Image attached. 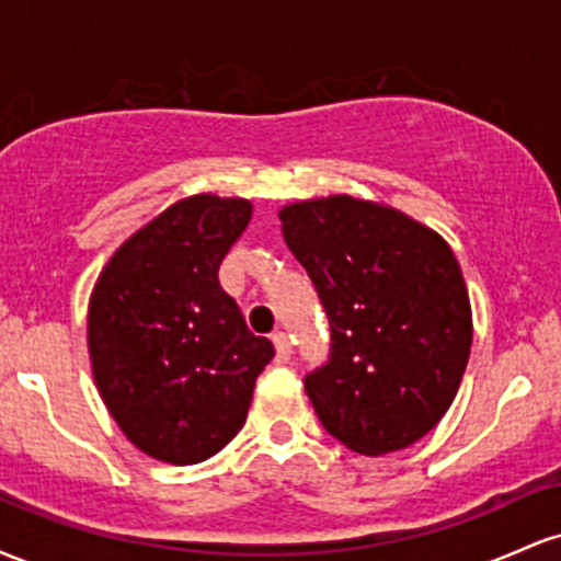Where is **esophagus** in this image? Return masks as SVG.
Listing matches in <instances>:
<instances>
[{
    "label": "esophagus",
    "mask_w": 561,
    "mask_h": 561,
    "mask_svg": "<svg viewBox=\"0 0 561 561\" xmlns=\"http://www.w3.org/2000/svg\"><path fill=\"white\" fill-rule=\"evenodd\" d=\"M274 347H276V362L287 364L289 356H293V345H289V337L285 332H274Z\"/></svg>",
    "instance_id": "34e87169"
}]
</instances>
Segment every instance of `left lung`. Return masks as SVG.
<instances>
[{"mask_svg":"<svg viewBox=\"0 0 561 561\" xmlns=\"http://www.w3.org/2000/svg\"><path fill=\"white\" fill-rule=\"evenodd\" d=\"M279 218L330 319V356L302 379L319 422L366 456L411 446L443 420L469 362L459 261L435 231L347 195Z\"/></svg>","mask_w":561,"mask_h":561,"instance_id":"left-lung-1","label":"left lung"}]
</instances>
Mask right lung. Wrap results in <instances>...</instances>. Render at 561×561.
<instances>
[{"label":"right lung","mask_w":561,"mask_h":561,"mask_svg":"<svg viewBox=\"0 0 561 561\" xmlns=\"http://www.w3.org/2000/svg\"><path fill=\"white\" fill-rule=\"evenodd\" d=\"M248 199H179L121 244L89 302L102 401L152 459L197 465L242 430L274 345L255 337L218 285L248 227Z\"/></svg>","instance_id":"1"}]
</instances>
